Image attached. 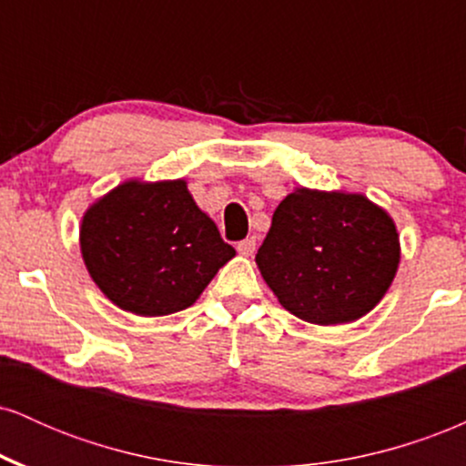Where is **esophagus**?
I'll return each mask as SVG.
<instances>
[{"instance_id": "esophagus-1", "label": "esophagus", "mask_w": 466, "mask_h": 466, "mask_svg": "<svg viewBox=\"0 0 466 466\" xmlns=\"http://www.w3.org/2000/svg\"><path fill=\"white\" fill-rule=\"evenodd\" d=\"M237 249H238V254L251 256V254H254V251H256V238H254V237H248V238L238 240Z\"/></svg>"}]
</instances>
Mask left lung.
<instances>
[{
    "label": "left lung",
    "mask_w": 466,
    "mask_h": 466,
    "mask_svg": "<svg viewBox=\"0 0 466 466\" xmlns=\"http://www.w3.org/2000/svg\"><path fill=\"white\" fill-rule=\"evenodd\" d=\"M399 234L363 195L300 188L276 208L256 263L282 307L311 324L372 311L399 267Z\"/></svg>",
    "instance_id": "1"
}]
</instances>
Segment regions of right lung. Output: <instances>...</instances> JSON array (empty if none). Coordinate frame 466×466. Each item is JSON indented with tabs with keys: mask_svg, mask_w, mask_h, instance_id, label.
<instances>
[{
	"mask_svg": "<svg viewBox=\"0 0 466 466\" xmlns=\"http://www.w3.org/2000/svg\"><path fill=\"white\" fill-rule=\"evenodd\" d=\"M80 251L100 291L136 315L188 309L237 254L181 179L117 186L83 217Z\"/></svg>",
	"mask_w": 466,
	"mask_h": 466,
	"instance_id": "1",
	"label": "right lung"
}]
</instances>
